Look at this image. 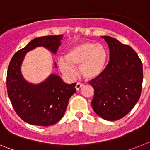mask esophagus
Returning <instances> with one entry per match:
<instances>
[{"label": "esophagus", "instance_id": "esophagus-1", "mask_svg": "<svg viewBox=\"0 0 150 150\" xmlns=\"http://www.w3.org/2000/svg\"><path fill=\"white\" fill-rule=\"evenodd\" d=\"M83 86V83H76V86H75V88H76V91H79V90L80 89V88H81Z\"/></svg>", "mask_w": 150, "mask_h": 150}]
</instances>
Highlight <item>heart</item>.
<instances>
[{"mask_svg":"<svg viewBox=\"0 0 150 150\" xmlns=\"http://www.w3.org/2000/svg\"><path fill=\"white\" fill-rule=\"evenodd\" d=\"M66 59L59 60L61 71L67 76L75 74L74 67L79 66V71L86 79L92 80L104 74L109 62V52L103 45L85 42L72 46L67 51Z\"/></svg>","mask_w":150,"mask_h":150,"instance_id":"heart-1","label":"heart"}]
</instances>
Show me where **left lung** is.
<instances>
[{
	"label": "left lung",
	"mask_w": 150,
	"mask_h": 150,
	"mask_svg": "<svg viewBox=\"0 0 150 150\" xmlns=\"http://www.w3.org/2000/svg\"><path fill=\"white\" fill-rule=\"evenodd\" d=\"M110 62L101 76L89 84L95 89L91 107L104 120L115 121L127 115L141 94L143 65L136 52L128 45L108 36Z\"/></svg>",
	"instance_id": "obj_1"
}]
</instances>
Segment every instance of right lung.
<instances>
[{"instance_id":"right-lung-1","label":"right lung","mask_w":150,"mask_h":150,"mask_svg":"<svg viewBox=\"0 0 150 150\" xmlns=\"http://www.w3.org/2000/svg\"><path fill=\"white\" fill-rule=\"evenodd\" d=\"M62 38L63 35H52L32 40L14 54L8 67V96L17 115L30 125L50 126L58 122L65 112L70 98L76 92V83H64L56 74H50L40 84H32L26 81L21 73V65L28 52L43 46L56 54Z\"/></svg>"}]
</instances>
